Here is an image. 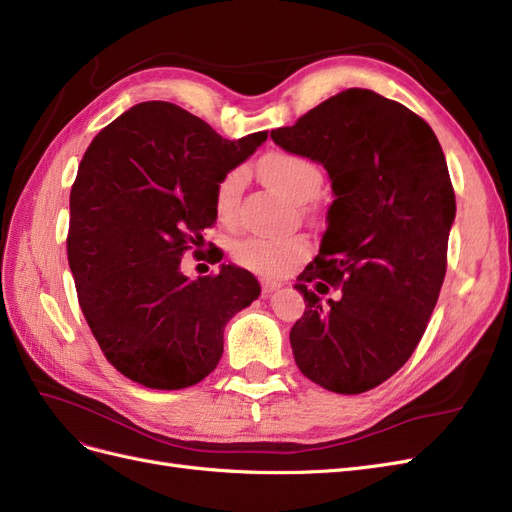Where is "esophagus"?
I'll return each instance as SVG.
<instances>
[{"label":"esophagus","instance_id":"34e87169","mask_svg":"<svg viewBox=\"0 0 512 512\" xmlns=\"http://www.w3.org/2000/svg\"><path fill=\"white\" fill-rule=\"evenodd\" d=\"M277 288H282V284H280V282H273V280H260V290H262V294H271V292H275Z\"/></svg>","mask_w":512,"mask_h":512}]
</instances>
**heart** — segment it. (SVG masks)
Returning a JSON list of instances; mask_svg holds the SVG:
<instances>
[{
	"mask_svg": "<svg viewBox=\"0 0 512 512\" xmlns=\"http://www.w3.org/2000/svg\"><path fill=\"white\" fill-rule=\"evenodd\" d=\"M260 175L275 190H280L294 203H309L322 188V170L309 160L290 151H269L258 160ZM245 183V170L232 168L222 177L215 190V209L222 222H232L237 215L239 198ZM232 260L239 267L262 277H280L309 256V243L301 235L269 237L250 235L232 243Z\"/></svg>",
	"mask_w": 512,
	"mask_h": 512,
	"instance_id": "heart-1",
	"label": "heart"
}]
</instances>
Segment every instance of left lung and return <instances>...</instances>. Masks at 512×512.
Listing matches in <instances>:
<instances>
[{
  "mask_svg": "<svg viewBox=\"0 0 512 512\" xmlns=\"http://www.w3.org/2000/svg\"><path fill=\"white\" fill-rule=\"evenodd\" d=\"M271 138L327 168L335 194L299 275L294 361L327 391L376 389L406 365L440 297L455 220L442 147L425 119L369 89L339 91ZM309 281L342 287L343 299L322 306Z\"/></svg>",
  "mask_w": 512,
  "mask_h": 512,
  "instance_id": "left-lung-1",
  "label": "left lung"
}]
</instances>
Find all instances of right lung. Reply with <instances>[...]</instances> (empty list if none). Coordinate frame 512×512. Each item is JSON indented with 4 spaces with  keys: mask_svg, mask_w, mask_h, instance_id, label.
I'll return each mask as SVG.
<instances>
[{
    "mask_svg": "<svg viewBox=\"0 0 512 512\" xmlns=\"http://www.w3.org/2000/svg\"><path fill=\"white\" fill-rule=\"evenodd\" d=\"M265 141H228L177 104L143 102L87 147L70 192L68 265L91 333L126 378L158 391L205 380L226 322L258 299L250 271L222 265L190 280L179 267L218 218L222 177Z\"/></svg>",
    "mask_w": 512,
    "mask_h": 512,
    "instance_id": "obj_1",
    "label": "right lung"
}]
</instances>
